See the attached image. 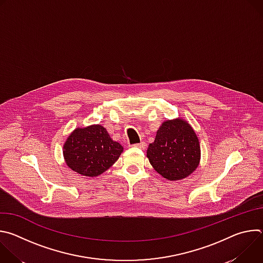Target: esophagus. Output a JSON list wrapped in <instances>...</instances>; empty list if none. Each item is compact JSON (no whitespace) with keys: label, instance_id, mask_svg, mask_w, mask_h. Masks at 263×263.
<instances>
[{"label":"esophagus","instance_id":"1","mask_svg":"<svg viewBox=\"0 0 263 263\" xmlns=\"http://www.w3.org/2000/svg\"><path fill=\"white\" fill-rule=\"evenodd\" d=\"M133 146H135V147H139V148H144L145 147V142L144 141H141V142H139V143H135V144H133Z\"/></svg>","mask_w":263,"mask_h":263}]
</instances>
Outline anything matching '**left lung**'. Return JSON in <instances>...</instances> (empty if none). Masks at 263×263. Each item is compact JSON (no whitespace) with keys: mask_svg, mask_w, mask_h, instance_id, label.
<instances>
[{"mask_svg":"<svg viewBox=\"0 0 263 263\" xmlns=\"http://www.w3.org/2000/svg\"><path fill=\"white\" fill-rule=\"evenodd\" d=\"M200 154L195 131L181 119L164 122L146 152L154 170L171 181L190 176L199 165Z\"/></svg>","mask_w":263,"mask_h":263,"instance_id":"left-lung-1","label":"left lung"}]
</instances>
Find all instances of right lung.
<instances>
[{"mask_svg":"<svg viewBox=\"0 0 263 263\" xmlns=\"http://www.w3.org/2000/svg\"><path fill=\"white\" fill-rule=\"evenodd\" d=\"M122 152V144L112 140L107 130L100 125L77 128L63 146L67 166L86 177H97L107 171Z\"/></svg>","mask_w":263,"mask_h":263,"instance_id":"add662e5","label":"right lung"}]
</instances>
